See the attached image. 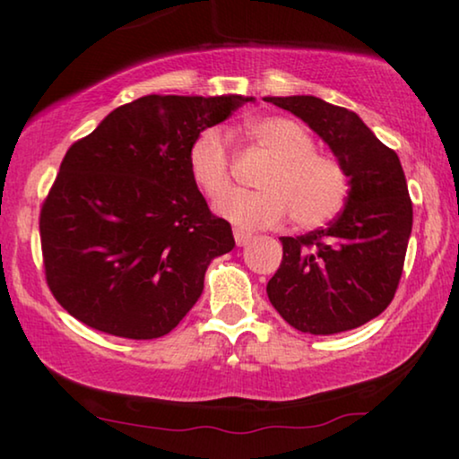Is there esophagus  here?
<instances>
[{
    "label": "esophagus",
    "instance_id": "obj_1",
    "mask_svg": "<svg viewBox=\"0 0 459 459\" xmlns=\"http://www.w3.org/2000/svg\"><path fill=\"white\" fill-rule=\"evenodd\" d=\"M234 240L238 247H247V244L253 240V234H250V231H244V230H234Z\"/></svg>",
    "mask_w": 459,
    "mask_h": 459
}]
</instances>
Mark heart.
Here are the masks:
<instances>
[{"label":"heart","instance_id":"obj_1","mask_svg":"<svg viewBox=\"0 0 459 459\" xmlns=\"http://www.w3.org/2000/svg\"><path fill=\"white\" fill-rule=\"evenodd\" d=\"M248 135L273 156L261 173V190H236L217 203L219 215L238 228H273L290 215L299 228H319L342 211L351 179L336 156L319 152L303 125L286 117H263L248 123ZM187 165L194 184L217 200L231 187L234 162L225 134L204 129L192 142Z\"/></svg>","mask_w":459,"mask_h":459}]
</instances>
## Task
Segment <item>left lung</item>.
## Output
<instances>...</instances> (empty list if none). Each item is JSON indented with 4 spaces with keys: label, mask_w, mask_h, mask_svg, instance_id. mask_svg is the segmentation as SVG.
Returning a JSON list of instances; mask_svg holds the SVG:
<instances>
[{
    "label": "left lung",
    "mask_w": 459,
    "mask_h": 459,
    "mask_svg": "<svg viewBox=\"0 0 459 459\" xmlns=\"http://www.w3.org/2000/svg\"><path fill=\"white\" fill-rule=\"evenodd\" d=\"M265 100L303 118L351 179L347 204L328 228L280 238L284 255L267 297L299 332L359 328L391 305L403 273L413 209L399 156L342 106L313 96Z\"/></svg>",
    "instance_id": "obj_1"
}]
</instances>
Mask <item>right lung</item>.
<instances>
[{
	"label": "right lung",
	"instance_id": "right-lung-1",
	"mask_svg": "<svg viewBox=\"0 0 459 459\" xmlns=\"http://www.w3.org/2000/svg\"><path fill=\"white\" fill-rule=\"evenodd\" d=\"M253 98L143 96L66 150L39 212L54 299L106 334L152 341L196 303L234 248L187 165L192 142Z\"/></svg>",
	"mask_w": 459,
	"mask_h": 459
}]
</instances>
